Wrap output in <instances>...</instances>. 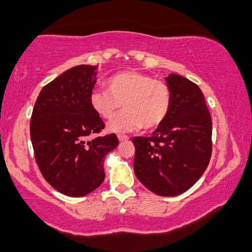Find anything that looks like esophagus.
Segmentation results:
<instances>
[{"label":"esophagus","instance_id":"34e87169","mask_svg":"<svg viewBox=\"0 0 252 252\" xmlns=\"http://www.w3.org/2000/svg\"><path fill=\"white\" fill-rule=\"evenodd\" d=\"M118 140H120L121 142H126V141L129 140V136H126V135H118Z\"/></svg>","mask_w":252,"mask_h":252}]
</instances>
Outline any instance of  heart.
Masks as SVG:
<instances>
[{"mask_svg":"<svg viewBox=\"0 0 252 252\" xmlns=\"http://www.w3.org/2000/svg\"><path fill=\"white\" fill-rule=\"evenodd\" d=\"M109 91L94 90L90 104L104 120H111L121 106L124 109L110 122L108 130L123 134L143 128L154 129L166 120L172 103L169 86L149 74L137 71H122L106 80Z\"/></svg>","mask_w":252,"mask_h":252,"instance_id":"1","label":"heart"}]
</instances>
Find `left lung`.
Listing matches in <instances>:
<instances>
[{
	"instance_id": "8db88e82",
	"label": "left lung",
	"mask_w": 252,
	"mask_h": 252,
	"mask_svg": "<svg viewBox=\"0 0 252 252\" xmlns=\"http://www.w3.org/2000/svg\"><path fill=\"white\" fill-rule=\"evenodd\" d=\"M172 94L166 120L149 137H134L136 178L155 194L186 192L207 168L212 122L199 86L179 74L164 78Z\"/></svg>"
}]
</instances>
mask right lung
<instances>
[{
  "label": "right lung",
  "instance_id": "add662e5",
  "mask_svg": "<svg viewBox=\"0 0 252 252\" xmlns=\"http://www.w3.org/2000/svg\"><path fill=\"white\" fill-rule=\"evenodd\" d=\"M98 66L78 65L39 94L31 121V140L43 178L63 194L84 196L104 181V158L118 146L115 134L89 140L104 128L90 104Z\"/></svg>",
  "mask_w": 252,
  "mask_h": 252
}]
</instances>
